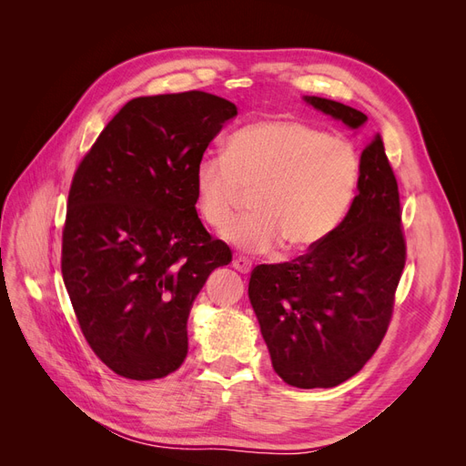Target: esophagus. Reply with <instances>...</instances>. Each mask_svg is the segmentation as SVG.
Wrapping results in <instances>:
<instances>
[{"instance_id": "1", "label": "esophagus", "mask_w": 466, "mask_h": 466, "mask_svg": "<svg viewBox=\"0 0 466 466\" xmlns=\"http://www.w3.org/2000/svg\"><path fill=\"white\" fill-rule=\"evenodd\" d=\"M233 268L235 270H238L241 274H248L252 270V262L245 257H235L233 258Z\"/></svg>"}]
</instances>
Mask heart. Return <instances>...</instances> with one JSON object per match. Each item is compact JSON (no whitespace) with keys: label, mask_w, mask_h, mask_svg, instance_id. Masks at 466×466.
I'll list each match as a JSON object with an SVG mask.
<instances>
[{"label":"heart","mask_w":466,"mask_h":466,"mask_svg":"<svg viewBox=\"0 0 466 466\" xmlns=\"http://www.w3.org/2000/svg\"><path fill=\"white\" fill-rule=\"evenodd\" d=\"M360 175V155L348 139L299 120H258L229 137L225 157L196 165V208L209 229L223 233L252 194L255 214L235 225L229 241L252 255L284 243L289 252H307L340 228Z\"/></svg>","instance_id":"heart-1"}]
</instances>
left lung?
<instances>
[{
  "mask_svg": "<svg viewBox=\"0 0 466 466\" xmlns=\"http://www.w3.org/2000/svg\"><path fill=\"white\" fill-rule=\"evenodd\" d=\"M360 128L361 110L305 96ZM358 196L334 235L307 255L250 272L248 298L274 371L291 387L330 389L354 377L383 342L406 264L397 177L383 137L361 153Z\"/></svg>",
  "mask_w": 466,
  "mask_h": 466,
  "instance_id": "8db88e82",
  "label": "left lung"
}]
</instances>
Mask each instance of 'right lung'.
<instances>
[{
	"label": "right lung",
	"mask_w": 466,
	"mask_h": 466,
	"mask_svg": "<svg viewBox=\"0 0 466 466\" xmlns=\"http://www.w3.org/2000/svg\"><path fill=\"white\" fill-rule=\"evenodd\" d=\"M235 115L204 91L132 98L76 168L62 276L87 344L120 377L180 368L196 295L233 258L196 214L194 171Z\"/></svg>",
	"instance_id": "1"
}]
</instances>
